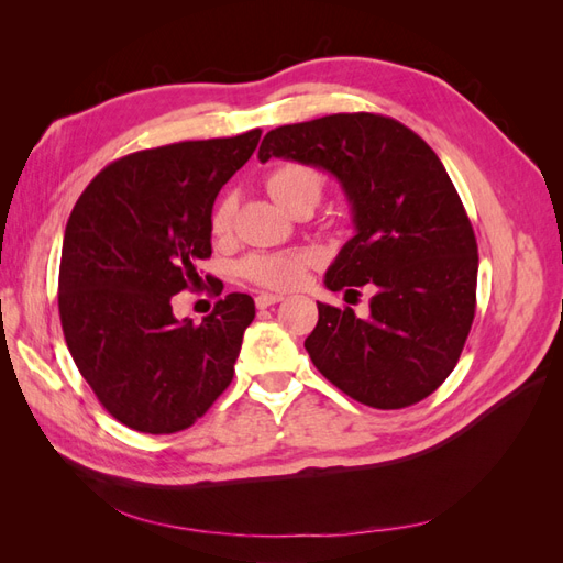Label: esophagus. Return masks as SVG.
Returning a JSON list of instances; mask_svg holds the SVG:
<instances>
[{
    "label": "esophagus",
    "instance_id": "1",
    "mask_svg": "<svg viewBox=\"0 0 563 563\" xmlns=\"http://www.w3.org/2000/svg\"><path fill=\"white\" fill-rule=\"evenodd\" d=\"M282 300H284V296H279V294H261L258 298H255V308L265 310V308H269V305H277Z\"/></svg>",
    "mask_w": 563,
    "mask_h": 563
}]
</instances>
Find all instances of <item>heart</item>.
I'll return each mask as SVG.
<instances>
[{
  "instance_id": "obj_1",
  "label": "heart",
  "mask_w": 563,
  "mask_h": 563,
  "mask_svg": "<svg viewBox=\"0 0 563 563\" xmlns=\"http://www.w3.org/2000/svg\"><path fill=\"white\" fill-rule=\"evenodd\" d=\"M321 176L317 168L305 164H282L267 176V190L275 197L279 207L288 209L298 199H314L321 197ZM234 201L228 197L218 203L211 216V230L223 234L232 225ZM317 261V253L300 249V251H282V253H253L242 261L240 272L253 284L265 288H294L302 282L305 269Z\"/></svg>"
}]
</instances>
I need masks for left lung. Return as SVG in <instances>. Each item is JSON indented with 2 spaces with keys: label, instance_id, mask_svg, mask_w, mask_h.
<instances>
[{
  "label": "left lung",
  "instance_id": "1",
  "mask_svg": "<svg viewBox=\"0 0 563 563\" xmlns=\"http://www.w3.org/2000/svg\"><path fill=\"white\" fill-rule=\"evenodd\" d=\"M331 174L354 236L327 269L329 291L371 284V314L317 302L305 340L312 364L347 397L404 408L455 368L476 305V240L444 164L418 133L371 112L329 114L269 131L258 159Z\"/></svg>",
  "mask_w": 563,
  "mask_h": 563
}]
</instances>
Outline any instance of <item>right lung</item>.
Returning <instances> with one entry per match:
<instances>
[{"mask_svg": "<svg viewBox=\"0 0 563 563\" xmlns=\"http://www.w3.org/2000/svg\"><path fill=\"white\" fill-rule=\"evenodd\" d=\"M258 141L253 129L133 152L89 183L67 220L65 343L98 401L131 430L190 428L232 383L253 298L230 294L201 323L176 319L172 298L201 282L213 201Z\"/></svg>", "mask_w": 563, "mask_h": 563, "instance_id": "1", "label": "right lung"}]
</instances>
